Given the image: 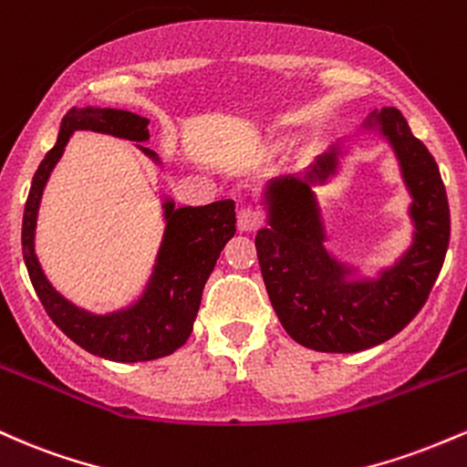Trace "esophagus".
Here are the masks:
<instances>
[{
  "label": "esophagus",
  "instance_id": "obj_1",
  "mask_svg": "<svg viewBox=\"0 0 467 467\" xmlns=\"http://www.w3.org/2000/svg\"><path fill=\"white\" fill-rule=\"evenodd\" d=\"M262 223V213L258 207L254 205H244L240 207L238 212V229L240 232H255Z\"/></svg>",
  "mask_w": 467,
  "mask_h": 467
}]
</instances>
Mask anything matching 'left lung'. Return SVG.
<instances>
[{"instance_id": "obj_1", "label": "left lung", "mask_w": 467, "mask_h": 467, "mask_svg": "<svg viewBox=\"0 0 467 467\" xmlns=\"http://www.w3.org/2000/svg\"><path fill=\"white\" fill-rule=\"evenodd\" d=\"M395 150L410 192L412 244L373 280H347L353 269L324 247L327 232L311 185L335 174L339 148L319 156L304 178L277 176L265 187L269 227L255 235L266 293L285 331L322 353H358L397 335L421 311L443 266L450 209L432 154L415 139L400 109L381 108L366 120Z\"/></svg>"}]
</instances>
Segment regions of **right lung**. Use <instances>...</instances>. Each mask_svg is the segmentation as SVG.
<instances>
[{
    "instance_id": "add662e5",
    "label": "right lung",
    "mask_w": 467,
    "mask_h": 467,
    "mask_svg": "<svg viewBox=\"0 0 467 467\" xmlns=\"http://www.w3.org/2000/svg\"><path fill=\"white\" fill-rule=\"evenodd\" d=\"M148 119L112 108H72L61 119L59 139L35 171L24 207L22 251L36 297L52 322L88 353L112 361H150L178 350L192 335L202 289L227 240L235 234V202L216 201L202 207H174L165 201V234L143 296L132 306L92 316L55 291L35 255V227L41 193L50 171L77 130H92L128 140H148ZM151 161L154 151L139 145Z\"/></svg>"
}]
</instances>
